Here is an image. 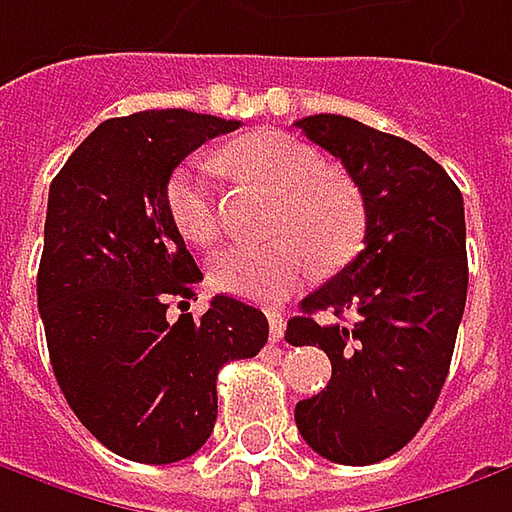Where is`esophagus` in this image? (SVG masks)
<instances>
[{
	"label": "esophagus",
	"instance_id": "obj_1",
	"mask_svg": "<svg viewBox=\"0 0 512 512\" xmlns=\"http://www.w3.org/2000/svg\"><path fill=\"white\" fill-rule=\"evenodd\" d=\"M266 318H269V338H272V341H280V338H283V329H286L283 315H280L278 309H266Z\"/></svg>",
	"mask_w": 512,
	"mask_h": 512
}]
</instances>
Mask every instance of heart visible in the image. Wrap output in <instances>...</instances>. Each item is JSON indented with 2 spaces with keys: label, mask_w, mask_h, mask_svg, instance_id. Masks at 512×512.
Instances as JSON below:
<instances>
[{
  "label": "heart",
  "mask_w": 512,
  "mask_h": 512,
  "mask_svg": "<svg viewBox=\"0 0 512 512\" xmlns=\"http://www.w3.org/2000/svg\"><path fill=\"white\" fill-rule=\"evenodd\" d=\"M223 160L243 177L280 197L272 243H232L212 257L214 289L257 303H275L295 292L315 269L338 266L352 257L364 232V209L355 189L323 171L312 145L283 131H257L226 148ZM171 223L194 246H212L220 234V212L212 168L189 160L166 183Z\"/></svg>",
  "instance_id": "1"
}]
</instances>
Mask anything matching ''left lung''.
<instances>
[{"instance_id": "8db88e82", "label": "left lung", "mask_w": 512, "mask_h": 512, "mask_svg": "<svg viewBox=\"0 0 512 512\" xmlns=\"http://www.w3.org/2000/svg\"><path fill=\"white\" fill-rule=\"evenodd\" d=\"M295 125L344 163L367 214L364 249L286 323L289 344L321 346L332 361L329 384L298 401L295 424L318 456L364 467L410 444L447 381L467 303L464 200L401 137L341 114Z\"/></svg>"}]
</instances>
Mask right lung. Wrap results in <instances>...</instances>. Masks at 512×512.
<instances>
[{"mask_svg":"<svg viewBox=\"0 0 512 512\" xmlns=\"http://www.w3.org/2000/svg\"><path fill=\"white\" fill-rule=\"evenodd\" d=\"M237 120L183 108L97 125L54 177L36 303L56 384L85 430L140 464L194 456L217 421V372L255 358L266 315L217 295L171 321L203 280L171 223L166 183Z\"/></svg>","mask_w":512,"mask_h":512,"instance_id":"add662e5","label":"right lung"}]
</instances>
